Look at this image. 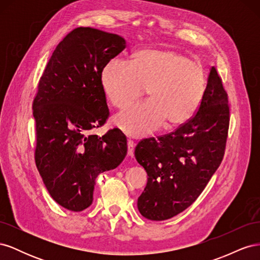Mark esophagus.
I'll use <instances>...</instances> for the list:
<instances>
[{
  "instance_id": "obj_1",
  "label": "esophagus",
  "mask_w": 260,
  "mask_h": 260,
  "mask_svg": "<svg viewBox=\"0 0 260 260\" xmlns=\"http://www.w3.org/2000/svg\"><path fill=\"white\" fill-rule=\"evenodd\" d=\"M135 146H136V143L131 140H128V156L132 157L135 155Z\"/></svg>"
}]
</instances>
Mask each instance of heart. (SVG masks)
<instances>
[{"label": "heart", "instance_id": "1", "mask_svg": "<svg viewBox=\"0 0 260 260\" xmlns=\"http://www.w3.org/2000/svg\"><path fill=\"white\" fill-rule=\"evenodd\" d=\"M101 85L113 106L123 109L146 90L147 102L118 114L114 122L125 135L142 137L158 129L177 128L198 111L206 90L204 70L186 55L171 50L144 49L130 65L113 58L101 72Z\"/></svg>", "mask_w": 260, "mask_h": 260}]
</instances>
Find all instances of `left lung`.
Returning <instances> with one entry per match:
<instances>
[{"instance_id": "8db88e82", "label": "left lung", "mask_w": 260, "mask_h": 260, "mask_svg": "<svg viewBox=\"0 0 260 260\" xmlns=\"http://www.w3.org/2000/svg\"><path fill=\"white\" fill-rule=\"evenodd\" d=\"M229 120L228 94L211 67L203 101L191 119L136 147V158L148 176L138 199L141 215L161 221L192 205L222 161Z\"/></svg>"}]
</instances>
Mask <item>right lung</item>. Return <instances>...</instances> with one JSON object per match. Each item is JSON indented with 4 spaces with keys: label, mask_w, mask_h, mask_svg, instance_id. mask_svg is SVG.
Segmentation results:
<instances>
[{
    "label": "right lung",
    "mask_w": 260,
    "mask_h": 260,
    "mask_svg": "<svg viewBox=\"0 0 260 260\" xmlns=\"http://www.w3.org/2000/svg\"><path fill=\"white\" fill-rule=\"evenodd\" d=\"M124 49L120 36L76 28L58 43L39 81L32 104L36 165L52 199L68 210L88 208L96 177L127 155L119 129L103 137L91 133L109 116L102 68Z\"/></svg>",
    "instance_id": "right-lung-1"
}]
</instances>
